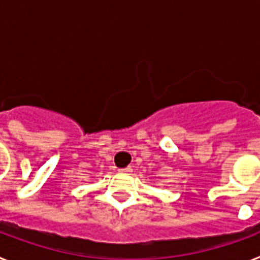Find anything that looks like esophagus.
<instances>
[{"label":"esophagus","instance_id":"34e87169","mask_svg":"<svg viewBox=\"0 0 260 260\" xmlns=\"http://www.w3.org/2000/svg\"><path fill=\"white\" fill-rule=\"evenodd\" d=\"M119 172H122V173H128V172H132V168L130 167L122 168V169H119Z\"/></svg>","mask_w":260,"mask_h":260}]
</instances>
